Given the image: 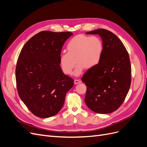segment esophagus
Returning a JSON list of instances; mask_svg holds the SVG:
<instances>
[{
  "label": "esophagus",
  "instance_id": "34e87169",
  "mask_svg": "<svg viewBox=\"0 0 147 147\" xmlns=\"http://www.w3.org/2000/svg\"><path fill=\"white\" fill-rule=\"evenodd\" d=\"M81 83V80H79V79H75V80H74V83H75V84H78V83Z\"/></svg>",
  "mask_w": 147,
  "mask_h": 147
}]
</instances>
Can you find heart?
<instances>
[{
    "label": "heart",
    "mask_w": 147,
    "mask_h": 147,
    "mask_svg": "<svg viewBox=\"0 0 147 147\" xmlns=\"http://www.w3.org/2000/svg\"><path fill=\"white\" fill-rule=\"evenodd\" d=\"M67 53H62L59 64L65 75H70L78 63L75 75H80L84 69H91L98 65L102 59L104 45L97 36L79 34L71 38L66 46Z\"/></svg>",
    "instance_id": "1"
}]
</instances>
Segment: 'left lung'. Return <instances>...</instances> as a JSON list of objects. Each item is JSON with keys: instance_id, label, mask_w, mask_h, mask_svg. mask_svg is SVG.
<instances>
[{"instance_id": "1", "label": "left lung", "mask_w": 147, "mask_h": 147, "mask_svg": "<svg viewBox=\"0 0 147 147\" xmlns=\"http://www.w3.org/2000/svg\"><path fill=\"white\" fill-rule=\"evenodd\" d=\"M86 34L100 35L104 52L100 63L88 69L82 78L87 86L84 102L97 113H112L123 103L129 90V56L122 42L110 31L98 29Z\"/></svg>"}]
</instances>
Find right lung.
I'll list each match as a JSON object with an SVG mask.
<instances>
[{
  "instance_id": "1",
  "label": "right lung",
  "mask_w": 147,
  "mask_h": 147,
  "mask_svg": "<svg viewBox=\"0 0 147 147\" xmlns=\"http://www.w3.org/2000/svg\"><path fill=\"white\" fill-rule=\"evenodd\" d=\"M70 32L41 31L31 37L18 58L15 75L18 93L34 115L46 118L58 113L74 80L61 70L59 57Z\"/></svg>"
}]
</instances>
